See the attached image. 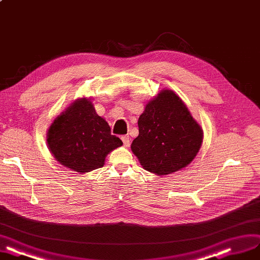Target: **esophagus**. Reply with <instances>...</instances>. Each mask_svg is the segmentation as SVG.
<instances>
[{
    "instance_id": "obj_1",
    "label": "esophagus",
    "mask_w": 260,
    "mask_h": 260,
    "mask_svg": "<svg viewBox=\"0 0 260 260\" xmlns=\"http://www.w3.org/2000/svg\"><path fill=\"white\" fill-rule=\"evenodd\" d=\"M121 141L123 143V145L128 147L130 145V139H129V136H121Z\"/></svg>"
}]
</instances>
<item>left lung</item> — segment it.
Instances as JSON below:
<instances>
[{
    "instance_id": "left-lung-1",
    "label": "left lung",
    "mask_w": 260,
    "mask_h": 260,
    "mask_svg": "<svg viewBox=\"0 0 260 260\" xmlns=\"http://www.w3.org/2000/svg\"><path fill=\"white\" fill-rule=\"evenodd\" d=\"M138 124L139 136L131 149L151 173L178 171L191 162L201 147L202 129L171 90H162L147 103Z\"/></svg>"
}]
</instances>
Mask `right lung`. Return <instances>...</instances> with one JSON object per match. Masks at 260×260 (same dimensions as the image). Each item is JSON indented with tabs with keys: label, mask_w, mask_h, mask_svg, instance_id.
Here are the masks:
<instances>
[{
	"label": "right lung",
	"mask_w": 260,
	"mask_h": 260,
	"mask_svg": "<svg viewBox=\"0 0 260 260\" xmlns=\"http://www.w3.org/2000/svg\"><path fill=\"white\" fill-rule=\"evenodd\" d=\"M47 143L57 161L80 173L102 168L106 155L122 145L86 98L71 104L53 120Z\"/></svg>",
	"instance_id": "add662e5"
}]
</instances>
